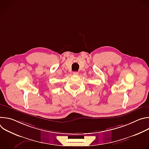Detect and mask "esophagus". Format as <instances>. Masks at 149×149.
Here are the masks:
<instances>
[{
    "mask_svg": "<svg viewBox=\"0 0 149 149\" xmlns=\"http://www.w3.org/2000/svg\"><path fill=\"white\" fill-rule=\"evenodd\" d=\"M73 74H74V75H78V72L75 71V72H73Z\"/></svg>",
    "mask_w": 149,
    "mask_h": 149,
    "instance_id": "esophagus-1",
    "label": "esophagus"
}]
</instances>
